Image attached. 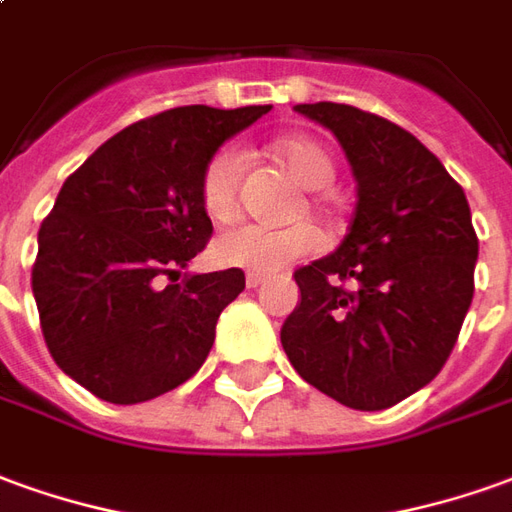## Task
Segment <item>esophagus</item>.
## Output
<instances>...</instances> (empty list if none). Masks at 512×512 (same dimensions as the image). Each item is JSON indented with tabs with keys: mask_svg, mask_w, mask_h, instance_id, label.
Masks as SVG:
<instances>
[{
	"mask_svg": "<svg viewBox=\"0 0 512 512\" xmlns=\"http://www.w3.org/2000/svg\"><path fill=\"white\" fill-rule=\"evenodd\" d=\"M263 282H266V274H263V271H249V274H246V285H249V288H260Z\"/></svg>",
	"mask_w": 512,
	"mask_h": 512,
	"instance_id": "esophagus-1",
	"label": "esophagus"
}]
</instances>
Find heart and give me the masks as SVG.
I'll return each mask as SVG.
<instances>
[{
	"label": "heart",
	"instance_id": "1",
	"mask_svg": "<svg viewBox=\"0 0 512 512\" xmlns=\"http://www.w3.org/2000/svg\"><path fill=\"white\" fill-rule=\"evenodd\" d=\"M266 155L299 188H305L302 196L293 199L291 207L285 210V219L293 224H285V227L244 224V227L227 230L213 244V257L221 266L274 271L318 249V232L307 221L296 219H302L307 213L324 230H335L338 224V207L324 194V188H330L338 174V163L327 146L310 135H288V138L271 141L266 146ZM241 177H244V160L232 146H224L207 157L202 177H199V202L207 219L216 224H230L238 216Z\"/></svg>",
	"mask_w": 512,
	"mask_h": 512
}]
</instances>
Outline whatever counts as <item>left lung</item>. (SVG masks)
Here are the masks:
<instances>
[{
    "label": "left lung",
    "mask_w": 512,
    "mask_h": 512,
    "mask_svg": "<svg viewBox=\"0 0 512 512\" xmlns=\"http://www.w3.org/2000/svg\"><path fill=\"white\" fill-rule=\"evenodd\" d=\"M296 113L338 138L357 207L341 246L293 271L302 302L282 324V349L335 402L385 410L435 380L455 349L480 252L471 210L441 160L399 124L335 102Z\"/></svg>",
    "instance_id": "obj_1"
}]
</instances>
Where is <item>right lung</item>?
<instances>
[{
  "mask_svg": "<svg viewBox=\"0 0 512 512\" xmlns=\"http://www.w3.org/2000/svg\"><path fill=\"white\" fill-rule=\"evenodd\" d=\"M268 110H163L107 138L63 182L38 230L32 293L49 355L99 399H155L210 355L221 310L246 288L244 271L177 282V268L213 235L199 202L207 157Z\"/></svg>",
  "mask_w": 512,
  "mask_h": 512,
  "instance_id": "obj_1",
  "label": "right lung"
}]
</instances>
